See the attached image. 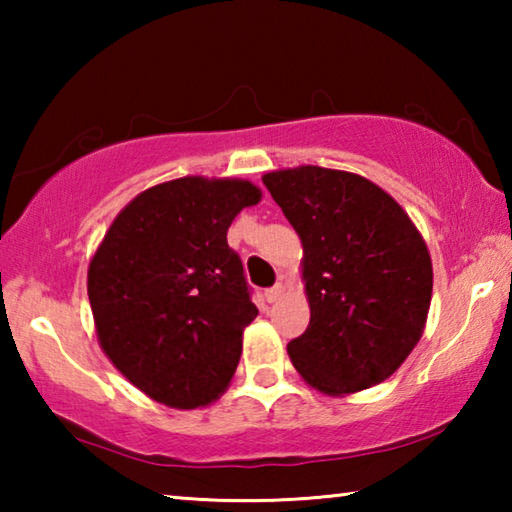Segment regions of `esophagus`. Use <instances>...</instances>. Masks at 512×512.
I'll list each match as a JSON object with an SVG mask.
<instances>
[{
    "instance_id": "1",
    "label": "esophagus",
    "mask_w": 512,
    "mask_h": 512,
    "mask_svg": "<svg viewBox=\"0 0 512 512\" xmlns=\"http://www.w3.org/2000/svg\"><path fill=\"white\" fill-rule=\"evenodd\" d=\"M282 293H284V284H282V282H277L275 287H271V289H266V291H264V298H266L268 302H275V300H280Z\"/></svg>"
}]
</instances>
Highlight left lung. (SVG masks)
I'll list each match as a JSON object with an SVG mask.
<instances>
[{
	"label": "left lung",
	"mask_w": 512,
	"mask_h": 512,
	"mask_svg": "<svg viewBox=\"0 0 512 512\" xmlns=\"http://www.w3.org/2000/svg\"><path fill=\"white\" fill-rule=\"evenodd\" d=\"M262 180L305 253L311 318L287 345L293 368L325 395L388 379L418 345L431 305V257L418 228L357 173L305 164Z\"/></svg>",
	"instance_id": "8db88e82"
}]
</instances>
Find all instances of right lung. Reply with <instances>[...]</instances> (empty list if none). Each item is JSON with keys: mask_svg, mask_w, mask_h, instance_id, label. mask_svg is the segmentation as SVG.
<instances>
[{"mask_svg": "<svg viewBox=\"0 0 512 512\" xmlns=\"http://www.w3.org/2000/svg\"><path fill=\"white\" fill-rule=\"evenodd\" d=\"M262 201L248 180L187 176L135 196L88 268L101 350L151 400L198 409L225 393L257 307L228 228Z\"/></svg>", "mask_w": 512, "mask_h": 512, "instance_id": "1", "label": "right lung"}]
</instances>
